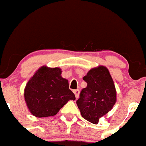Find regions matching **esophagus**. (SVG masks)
<instances>
[{
    "label": "esophagus",
    "instance_id": "esophagus-1",
    "mask_svg": "<svg viewBox=\"0 0 146 146\" xmlns=\"http://www.w3.org/2000/svg\"><path fill=\"white\" fill-rule=\"evenodd\" d=\"M73 93H74V94H75V96H76V99H78L79 96V90H73Z\"/></svg>",
    "mask_w": 146,
    "mask_h": 146
}]
</instances>
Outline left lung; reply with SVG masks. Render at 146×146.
<instances>
[{
	"label": "left lung",
	"mask_w": 146,
	"mask_h": 146,
	"mask_svg": "<svg viewBox=\"0 0 146 146\" xmlns=\"http://www.w3.org/2000/svg\"><path fill=\"white\" fill-rule=\"evenodd\" d=\"M83 80L88 85L80 92L77 106L84 119L97 124L100 117L112 109L117 101V91L107 67L90 70Z\"/></svg>",
	"instance_id": "left-lung-1"
}]
</instances>
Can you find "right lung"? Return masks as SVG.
Instances as JSON below:
<instances>
[{"label": "right lung", "mask_w": 146, "mask_h": 146, "mask_svg": "<svg viewBox=\"0 0 146 146\" xmlns=\"http://www.w3.org/2000/svg\"><path fill=\"white\" fill-rule=\"evenodd\" d=\"M62 70L43 66L29 79L24 89V99L32 114L36 117L56 115L75 95L69 89L67 79L62 77Z\"/></svg>", "instance_id": "add662e5"}]
</instances>
